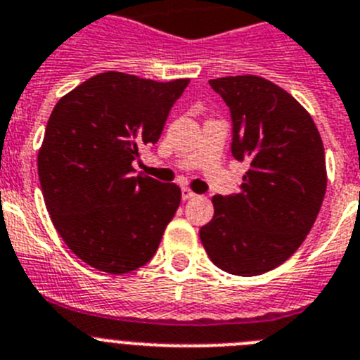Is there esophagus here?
Instances as JSON below:
<instances>
[{
  "instance_id": "esophagus-1",
  "label": "esophagus",
  "mask_w": 360,
  "mask_h": 360,
  "mask_svg": "<svg viewBox=\"0 0 360 360\" xmlns=\"http://www.w3.org/2000/svg\"><path fill=\"white\" fill-rule=\"evenodd\" d=\"M181 198H183V201H188V199L195 198V193H193L190 188H183L181 190Z\"/></svg>"
}]
</instances>
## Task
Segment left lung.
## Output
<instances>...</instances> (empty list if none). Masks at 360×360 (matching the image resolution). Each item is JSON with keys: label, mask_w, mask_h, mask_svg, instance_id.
<instances>
[{"label": "left lung", "mask_w": 360, "mask_h": 360, "mask_svg": "<svg viewBox=\"0 0 360 360\" xmlns=\"http://www.w3.org/2000/svg\"><path fill=\"white\" fill-rule=\"evenodd\" d=\"M210 85L232 112L233 158L250 170L239 193L212 199L199 237L215 266L254 277L288 261L310 233L328 183L323 139L304 106L264 77Z\"/></svg>", "instance_id": "obj_1"}]
</instances>
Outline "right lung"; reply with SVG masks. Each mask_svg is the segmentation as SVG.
<instances>
[{
    "label": "right lung",
    "mask_w": 360,
    "mask_h": 360,
    "mask_svg": "<svg viewBox=\"0 0 360 360\" xmlns=\"http://www.w3.org/2000/svg\"><path fill=\"white\" fill-rule=\"evenodd\" d=\"M190 79L103 72L56 103L37 154L43 199L65 245L89 266L128 274L158 252L181 188L134 176Z\"/></svg>",
    "instance_id": "right-lung-1"
}]
</instances>
